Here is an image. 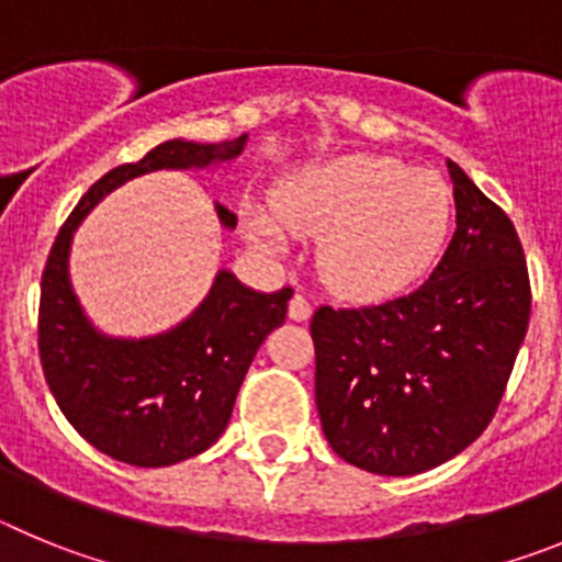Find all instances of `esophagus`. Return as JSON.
<instances>
[{"label":"esophagus","mask_w":562,"mask_h":562,"mask_svg":"<svg viewBox=\"0 0 562 562\" xmlns=\"http://www.w3.org/2000/svg\"><path fill=\"white\" fill-rule=\"evenodd\" d=\"M312 315V304H310V297L301 295V292H295L290 301V317L292 321H306V317Z\"/></svg>","instance_id":"34e87169"}]
</instances>
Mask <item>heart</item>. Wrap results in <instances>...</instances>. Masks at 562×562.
Returning <instances> with one entry per match:
<instances>
[{"instance_id": "b5f03b06", "label": "heart", "mask_w": 562, "mask_h": 562, "mask_svg": "<svg viewBox=\"0 0 562 562\" xmlns=\"http://www.w3.org/2000/svg\"><path fill=\"white\" fill-rule=\"evenodd\" d=\"M272 211L276 222L265 213L250 220L265 250H284V231L324 236L317 267L326 284L349 297H385L408 290L439 258L453 222V193L436 171L349 154L297 173L276 193Z\"/></svg>"}]
</instances>
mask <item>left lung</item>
<instances>
[{
    "label": "left lung",
    "mask_w": 562,
    "mask_h": 562,
    "mask_svg": "<svg viewBox=\"0 0 562 562\" xmlns=\"http://www.w3.org/2000/svg\"><path fill=\"white\" fill-rule=\"evenodd\" d=\"M456 233L425 284L374 306L312 315L326 441L376 475H416L493 422L529 326L524 247L504 211L448 160Z\"/></svg>",
    "instance_id": "left-lung-1"
}]
</instances>
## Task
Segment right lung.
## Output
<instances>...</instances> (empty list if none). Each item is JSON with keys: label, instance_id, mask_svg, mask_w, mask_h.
<instances>
[{"label": "right lung", "instance_id": "add662e5", "mask_svg": "<svg viewBox=\"0 0 562 562\" xmlns=\"http://www.w3.org/2000/svg\"><path fill=\"white\" fill-rule=\"evenodd\" d=\"M247 134L227 143L166 140L137 162L112 168L89 188L58 231L42 276L38 357L58 408L101 453L134 467H168L200 456L225 434L258 346L284 324L290 286L256 292L220 270L211 292L173 329L109 337L92 326L69 284L72 233L123 182L160 168H207L236 160ZM225 227L236 213L216 205Z\"/></svg>", "mask_w": 562, "mask_h": 562}]
</instances>
